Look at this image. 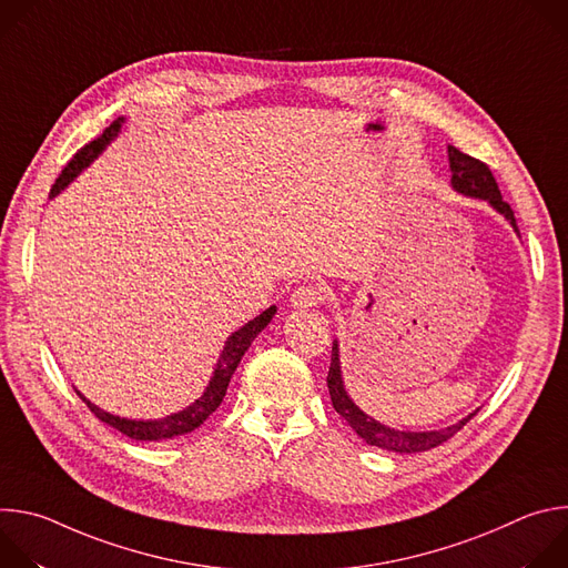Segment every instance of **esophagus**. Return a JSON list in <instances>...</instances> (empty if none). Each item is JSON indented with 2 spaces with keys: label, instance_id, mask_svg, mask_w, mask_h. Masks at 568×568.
<instances>
[{
  "label": "esophagus",
  "instance_id": "obj_1",
  "mask_svg": "<svg viewBox=\"0 0 568 568\" xmlns=\"http://www.w3.org/2000/svg\"><path fill=\"white\" fill-rule=\"evenodd\" d=\"M323 301V292L316 285H301L290 294L292 307L305 310V307H316Z\"/></svg>",
  "mask_w": 568,
  "mask_h": 568
}]
</instances>
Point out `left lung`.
Returning <instances> with one entry per match:
<instances>
[{
    "mask_svg": "<svg viewBox=\"0 0 568 568\" xmlns=\"http://www.w3.org/2000/svg\"><path fill=\"white\" fill-rule=\"evenodd\" d=\"M447 154H449V171H452L454 191H458L467 197H476V200L488 202L519 233L515 211L510 209L508 202H504L501 191L497 186V180H495L493 171L488 169V164H483V161L460 152L454 145L447 148ZM328 390H331V399H333L335 412L355 429V434L359 438H364L373 447H379V449H386V452H397V454H416V452H427L432 447L443 445L456 432H460L476 414L474 412L467 418L458 420L456 425H449V427L436 429V432H397V429H390V427L377 423L375 418H371L368 414H364L357 407V404L351 399L346 386H344L337 339L333 342V357H331V371H328Z\"/></svg>",
    "mask_w": 568,
    "mask_h": 568,
    "instance_id": "1",
    "label": "left lung"
}]
</instances>
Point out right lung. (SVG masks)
<instances>
[{"mask_svg":"<svg viewBox=\"0 0 568 568\" xmlns=\"http://www.w3.org/2000/svg\"><path fill=\"white\" fill-rule=\"evenodd\" d=\"M123 123H125L123 116L116 119L110 128H105V132L99 139H94L85 148H80L71 156V161L64 166V171L60 173V178L55 180V184L51 189V197H55L69 182H73V178H78L80 173H83L92 164V161L108 148V143L121 132ZM274 314H276V305L267 307L256 318L245 323V326H242L240 331L231 333V337L224 342L220 359H217V364L213 368V377H211L209 386L204 388V393L193 404H189L184 412H178L173 416H166V418H161V420H128V418H121V416H114V414H108V412L99 409L97 404H92L80 390H75V393L83 397V402L88 404L90 412L101 423L114 427L116 432L125 434L132 440H166V438L191 434L193 429H197L220 407L222 397L226 395V386L231 382V375L237 368L242 355L250 351V346L258 337V333L267 328V323L274 318Z\"/></svg>","mask_w":568,"mask_h":568,"instance_id":"add662e5","label":"right lung"}]
</instances>
